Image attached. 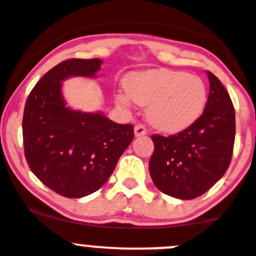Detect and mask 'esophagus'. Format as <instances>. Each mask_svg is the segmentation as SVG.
Instances as JSON below:
<instances>
[{
  "mask_svg": "<svg viewBox=\"0 0 256 256\" xmlns=\"http://www.w3.org/2000/svg\"><path fill=\"white\" fill-rule=\"evenodd\" d=\"M134 134H135V136H144V135H146V128H145L144 125H142V124H138V125H135V128H134Z\"/></svg>",
  "mask_w": 256,
  "mask_h": 256,
  "instance_id": "obj_1",
  "label": "esophagus"
}]
</instances>
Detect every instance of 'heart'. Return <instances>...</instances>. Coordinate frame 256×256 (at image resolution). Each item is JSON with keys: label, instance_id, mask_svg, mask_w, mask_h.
I'll list each match as a JSON object with an SVG mask.
<instances>
[{"label": "heart", "instance_id": "obj_1", "mask_svg": "<svg viewBox=\"0 0 256 256\" xmlns=\"http://www.w3.org/2000/svg\"><path fill=\"white\" fill-rule=\"evenodd\" d=\"M116 100L122 107L134 103L148 107L149 122L174 134L200 118L208 102V89L202 78L185 71L146 70L131 74L126 79V92H120Z\"/></svg>", "mask_w": 256, "mask_h": 256}]
</instances>
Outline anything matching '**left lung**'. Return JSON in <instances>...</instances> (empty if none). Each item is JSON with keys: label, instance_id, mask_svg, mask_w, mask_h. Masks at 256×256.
I'll return each mask as SVG.
<instances>
[{"label": "left lung", "instance_id": "obj_1", "mask_svg": "<svg viewBox=\"0 0 256 256\" xmlns=\"http://www.w3.org/2000/svg\"><path fill=\"white\" fill-rule=\"evenodd\" d=\"M206 107L190 128L176 135H152L153 156L149 172L163 194L182 200L195 199L224 174L234 144V108L230 94L208 71Z\"/></svg>", "mask_w": 256, "mask_h": 256}]
</instances>
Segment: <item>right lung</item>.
I'll return each mask as SVG.
<instances>
[{
	"label": "right lung",
	"mask_w": 256,
	"mask_h": 256,
	"mask_svg": "<svg viewBox=\"0 0 256 256\" xmlns=\"http://www.w3.org/2000/svg\"><path fill=\"white\" fill-rule=\"evenodd\" d=\"M102 60L72 58L50 68L28 96L22 139L32 172L66 198L100 190L134 139L132 125H120L103 112L75 111L62 94V82L96 78Z\"/></svg>",
	"instance_id": "add662e5"
}]
</instances>
